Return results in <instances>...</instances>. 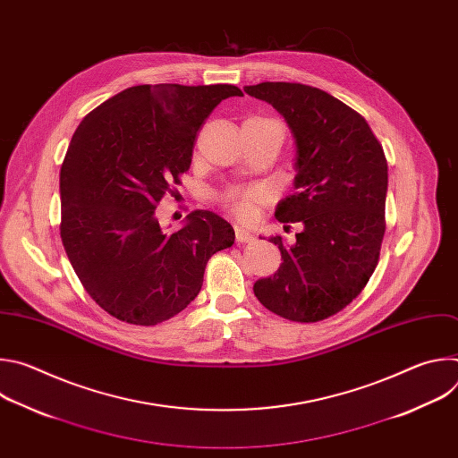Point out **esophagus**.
Listing matches in <instances>:
<instances>
[{
    "mask_svg": "<svg viewBox=\"0 0 458 458\" xmlns=\"http://www.w3.org/2000/svg\"><path fill=\"white\" fill-rule=\"evenodd\" d=\"M235 239H237V242H251L253 235L248 230H244L242 226H235Z\"/></svg>",
    "mask_w": 458,
    "mask_h": 458,
    "instance_id": "34e87169",
    "label": "esophagus"
}]
</instances>
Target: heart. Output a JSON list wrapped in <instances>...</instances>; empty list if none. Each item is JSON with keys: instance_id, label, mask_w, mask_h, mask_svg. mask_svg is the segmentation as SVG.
I'll return each instance as SVG.
<instances>
[{"instance_id": "1", "label": "heart", "mask_w": 458, "mask_h": 458, "mask_svg": "<svg viewBox=\"0 0 458 458\" xmlns=\"http://www.w3.org/2000/svg\"><path fill=\"white\" fill-rule=\"evenodd\" d=\"M267 191L260 186H232L219 195V203L237 219L253 221L259 208L267 203Z\"/></svg>"}]
</instances>
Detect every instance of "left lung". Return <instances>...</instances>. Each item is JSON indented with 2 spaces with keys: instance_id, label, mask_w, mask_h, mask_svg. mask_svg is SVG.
Returning a JSON list of instances; mask_svg holds the SVG:
<instances>
[{
  "instance_id": "1",
  "label": "left lung",
  "mask_w": 458,
  "mask_h": 458,
  "mask_svg": "<svg viewBox=\"0 0 458 458\" xmlns=\"http://www.w3.org/2000/svg\"><path fill=\"white\" fill-rule=\"evenodd\" d=\"M288 123L297 145L295 193L279 203L281 223H301L292 246L270 237L283 255L274 277L253 293L295 322H318L344 310L378 265L386 232L387 161L366 119L332 94L302 83L244 87Z\"/></svg>"
}]
</instances>
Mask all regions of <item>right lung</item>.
I'll list each match as a JSON object with an SVG mask.
<instances>
[{"label": "right lung", "mask_w": 458, "mask_h": 458, "mask_svg": "<svg viewBox=\"0 0 458 458\" xmlns=\"http://www.w3.org/2000/svg\"><path fill=\"white\" fill-rule=\"evenodd\" d=\"M233 85L130 87L85 115L59 174V233L87 293L112 317L156 326L203 286L208 259L235 232L198 210L165 233L156 208L188 172L201 126Z\"/></svg>", "instance_id": "obj_1"}]
</instances>
